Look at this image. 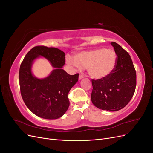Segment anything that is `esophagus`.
<instances>
[{
  "label": "esophagus",
  "instance_id": "esophagus-1",
  "mask_svg": "<svg viewBox=\"0 0 153 153\" xmlns=\"http://www.w3.org/2000/svg\"><path fill=\"white\" fill-rule=\"evenodd\" d=\"M83 78H84V75H79V77H78V79H79V80H81V79H82Z\"/></svg>",
  "mask_w": 153,
  "mask_h": 153
}]
</instances>
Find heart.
Instances as JSON below:
<instances>
[{"label": "heart", "instance_id": "heart-1", "mask_svg": "<svg viewBox=\"0 0 153 153\" xmlns=\"http://www.w3.org/2000/svg\"><path fill=\"white\" fill-rule=\"evenodd\" d=\"M73 58H66V62L77 68H87L91 77L101 80L109 76L114 71L117 55L112 49L98 48L83 51L75 54Z\"/></svg>", "mask_w": 153, "mask_h": 153}]
</instances>
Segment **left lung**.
<instances>
[{"mask_svg": "<svg viewBox=\"0 0 153 153\" xmlns=\"http://www.w3.org/2000/svg\"><path fill=\"white\" fill-rule=\"evenodd\" d=\"M111 45L117 56L115 68L106 78L92 80L91 101L97 108L114 112L123 108L132 98L137 75L129 53L117 43Z\"/></svg>", "mask_w": 153, "mask_h": 153, "instance_id": "8db88e82", "label": "left lung"}]
</instances>
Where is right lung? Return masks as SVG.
<instances>
[{"label":"right lung","mask_w":153,"mask_h":153,"mask_svg":"<svg viewBox=\"0 0 153 153\" xmlns=\"http://www.w3.org/2000/svg\"><path fill=\"white\" fill-rule=\"evenodd\" d=\"M47 58L55 68L47 77L39 79L31 73L34 60ZM65 53L57 48L37 46L27 53L19 71L20 92L25 104L37 116L56 119L66 113L69 106L68 93L78 80L79 74H68L62 69Z\"/></svg>","instance_id":"right-lung-1"}]
</instances>
